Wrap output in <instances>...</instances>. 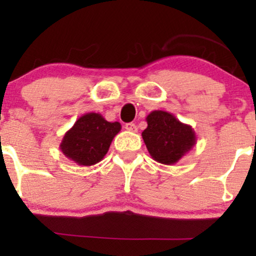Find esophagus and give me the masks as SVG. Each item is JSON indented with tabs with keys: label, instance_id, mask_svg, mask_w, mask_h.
Masks as SVG:
<instances>
[{
	"label": "esophagus",
	"instance_id": "obj_1",
	"mask_svg": "<svg viewBox=\"0 0 256 256\" xmlns=\"http://www.w3.org/2000/svg\"><path fill=\"white\" fill-rule=\"evenodd\" d=\"M125 128L128 131L130 132H136L137 131V126L134 124V122H128V124H125Z\"/></svg>",
	"mask_w": 256,
	"mask_h": 256
}]
</instances>
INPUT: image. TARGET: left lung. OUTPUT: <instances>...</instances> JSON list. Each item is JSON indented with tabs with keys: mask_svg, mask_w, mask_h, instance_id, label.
<instances>
[{
	"mask_svg": "<svg viewBox=\"0 0 256 256\" xmlns=\"http://www.w3.org/2000/svg\"><path fill=\"white\" fill-rule=\"evenodd\" d=\"M146 128L142 132L146 149L152 160L164 165H174L196 144V134L166 110H152L146 118Z\"/></svg>",
	"mask_w": 256,
	"mask_h": 256,
	"instance_id": "left-lung-1",
	"label": "left lung"
}]
</instances>
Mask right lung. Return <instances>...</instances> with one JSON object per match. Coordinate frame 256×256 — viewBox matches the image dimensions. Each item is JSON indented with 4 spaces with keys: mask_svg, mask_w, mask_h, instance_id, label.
Wrapping results in <instances>:
<instances>
[{
    "mask_svg": "<svg viewBox=\"0 0 256 256\" xmlns=\"http://www.w3.org/2000/svg\"><path fill=\"white\" fill-rule=\"evenodd\" d=\"M120 130L122 125L118 122H107L94 112L85 113L64 134L60 149L64 156L78 165H95L104 158Z\"/></svg>",
    "mask_w": 256,
    "mask_h": 256,
    "instance_id": "add662e5",
    "label": "right lung"
}]
</instances>
